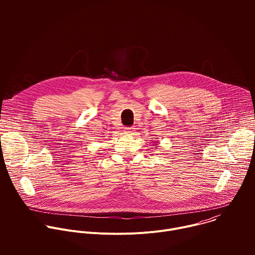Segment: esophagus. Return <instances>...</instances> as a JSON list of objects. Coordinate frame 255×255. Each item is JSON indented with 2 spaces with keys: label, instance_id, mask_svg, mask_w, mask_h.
Listing matches in <instances>:
<instances>
[{
  "label": "esophagus",
  "instance_id": "esophagus-1",
  "mask_svg": "<svg viewBox=\"0 0 255 255\" xmlns=\"http://www.w3.org/2000/svg\"><path fill=\"white\" fill-rule=\"evenodd\" d=\"M135 132V128L134 127H130V128H125L124 133L127 135H133V133Z\"/></svg>",
  "mask_w": 255,
  "mask_h": 255
}]
</instances>
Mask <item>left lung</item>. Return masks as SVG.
<instances>
[{"label": "left lung", "mask_w": 255, "mask_h": 255, "mask_svg": "<svg viewBox=\"0 0 255 255\" xmlns=\"http://www.w3.org/2000/svg\"><path fill=\"white\" fill-rule=\"evenodd\" d=\"M157 142H158V141H153V142H152V143H153V144H154V145H155V144H156V143H157Z\"/></svg>", "instance_id": "8db88e82"}]
</instances>
